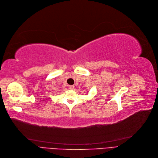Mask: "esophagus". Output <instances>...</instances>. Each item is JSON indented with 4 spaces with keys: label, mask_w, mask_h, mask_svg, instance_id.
<instances>
[{
    "label": "esophagus",
    "mask_w": 158,
    "mask_h": 158,
    "mask_svg": "<svg viewBox=\"0 0 158 158\" xmlns=\"http://www.w3.org/2000/svg\"><path fill=\"white\" fill-rule=\"evenodd\" d=\"M68 87H69V89L73 90V89H74V85H69V86H68Z\"/></svg>",
    "instance_id": "esophagus-1"
}]
</instances>
